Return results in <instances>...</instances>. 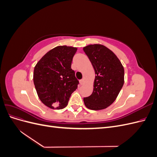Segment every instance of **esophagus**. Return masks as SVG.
<instances>
[{
	"mask_svg": "<svg viewBox=\"0 0 157 157\" xmlns=\"http://www.w3.org/2000/svg\"><path fill=\"white\" fill-rule=\"evenodd\" d=\"M80 85H82L83 84H84V78H82V79H81V80H80Z\"/></svg>",
	"mask_w": 157,
	"mask_h": 157,
	"instance_id": "1",
	"label": "esophagus"
}]
</instances>
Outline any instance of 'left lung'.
<instances>
[{"instance_id": "8db88e82", "label": "left lung", "mask_w": 157, "mask_h": 157, "mask_svg": "<svg viewBox=\"0 0 157 157\" xmlns=\"http://www.w3.org/2000/svg\"><path fill=\"white\" fill-rule=\"evenodd\" d=\"M83 50L96 75L93 92L84 98V104L92 110L105 109L115 101L123 86L124 67L116 55L103 45H89Z\"/></svg>"}]
</instances>
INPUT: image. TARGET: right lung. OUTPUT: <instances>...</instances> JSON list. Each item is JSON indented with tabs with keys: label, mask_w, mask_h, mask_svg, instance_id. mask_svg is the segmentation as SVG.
Instances as JSON below:
<instances>
[{
	"label": "right lung",
	"mask_w": 157,
	"mask_h": 157,
	"mask_svg": "<svg viewBox=\"0 0 157 157\" xmlns=\"http://www.w3.org/2000/svg\"><path fill=\"white\" fill-rule=\"evenodd\" d=\"M77 48L57 46L42 57L34 69L33 81L38 96L45 105L61 109L67 105L78 80L71 69Z\"/></svg>",
	"instance_id": "obj_1"
}]
</instances>
